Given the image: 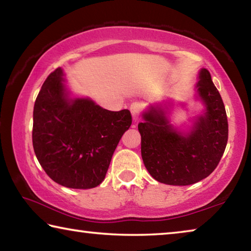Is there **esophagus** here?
<instances>
[{
  "instance_id": "obj_1",
  "label": "esophagus",
  "mask_w": 251,
  "mask_h": 251,
  "mask_svg": "<svg viewBox=\"0 0 251 251\" xmlns=\"http://www.w3.org/2000/svg\"><path fill=\"white\" fill-rule=\"evenodd\" d=\"M142 107H143V104L141 103V101H134V103H131V105H130V112H131V115H133L134 122L138 121L139 113H141Z\"/></svg>"
}]
</instances>
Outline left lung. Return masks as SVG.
<instances>
[{"instance_id": "1", "label": "left lung", "mask_w": 251, "mask_h": 251, "mask_svg": "<svg viewBox=\"0 0 251 251\" xmlns=\"http://www.w3.org/2000/svg\"><path fill=\"white\" fill-rule=\"evenodd\" d=\"M197 92L206 104V113L188 135L174 129L159 107L144 113V122L138 124L144 165L163 184L187 186L202 180L218 166L226 150V109L206 69L201 71Z\"/></svg>"}]
</instances>
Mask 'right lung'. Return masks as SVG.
<instances>
[{"label": "right lung", "mask_w": 251, "mask_h": 251, "mask_svg": "<svg viewBox=\"0 0 251 251\" xmlns=\"http://www.w3.org/2000/svg\"><path fill=\"white\" fill-rule=\"evenodd\" d=\"M61 67L36 97L32 141L36 158L50 179L76 189L104 180L123 134L131 125L128 109L112 112L87 99L69 100Z\"/></svg>", "instance_id": "obj_1"}]
</instances>
